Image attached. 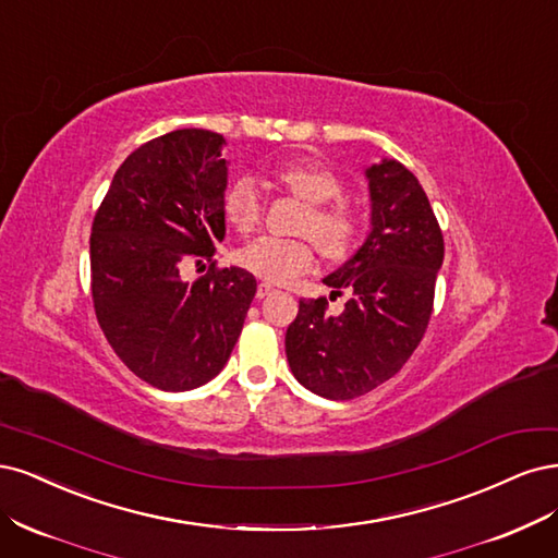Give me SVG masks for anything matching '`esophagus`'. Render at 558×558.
<instances>
[{
  "label": "esophagus",
  "mask_w": 558,
  "mask_h": 558,
  "mask_svg": "<svg viewBox=\"0 0 558 558\" xmlns=\"http://www.w3.org/2000/svg\"><path fill=\"white\" fill-rule=\"evenodd\" d=\"M274 292V284H268V282H259V287H257V296L259 299H264V296H268Z\"/></svg>",
  "instance_id": "1"
}]
</instances>
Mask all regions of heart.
<instances>
[{
  "label": "heart",
  "mask_w": 558,
  "mask_h": 558,
  "mask_svg": "<svg viewBox=\"0 0 558 558\" xmlns=\"http://www.w3.org/2000/svg\"><path fill=\"white\" fill-rule=\"evenodd\" d=\"M274 178L284 190H290L296 199L308 204V215L303 218L301 233L311 236L327 257L338 259L348 255L359 236V218L343 202L328 204L343 194L340 178L331 169L317 165V161L305 159L280 165L274 171ZM222 208L227 222L233 229H255L262 218V194L253 178H236L225 194ZM236 262L245 271L266 282L287 284L296 280L301 274L311 271L315 264V253L311 243L305 241H282L264 236L245 245L236 255Z\"/></svg>",
  "instance_id": "b5f03b06"
}]
</instances>
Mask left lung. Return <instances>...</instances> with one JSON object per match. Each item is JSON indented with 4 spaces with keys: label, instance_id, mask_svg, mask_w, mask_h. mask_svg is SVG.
I'll list each match as a JSON object with an SVG mask.
<instances>
[{
    "label": "left lung",
    "instance_id": "obj_1",
    "mask_svg": "<svg viewBox=\"0 0 558 558\" xmlns=\"http://www.w3.org/2000/svg\"><path fill=\"white\" fill-rule=\"evenodd\" d=\"M371 227L362 247L325 280L350 294L340 315L301 299L284 352L296 380L325 399H354L397 375L420 345L442 266V233L417 175L383 157L364 169Z\"/></svg>",
    "mask_w": 558,
    "mask_h": 558
}]
</instances>
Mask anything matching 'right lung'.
Listing matches in <instances>:
<instances>
[{"instance_id":"obj_1","label":"right lung","mask_w":558,"mask_h":558,"mask_svg":"<svg viewBox=\"0 0 558 558\" xmlns=\"http://www.w3.org/2000/svg\"><path fill=\"white\" fill-rule=\"evenodd\" d=\"M227 141L175 130L116 171L89 236L99 327L141 380L161 391L206 385L241 336L255 276L239 266L183 280V266L225 239Z\"/></svg>"}]
</instances>
